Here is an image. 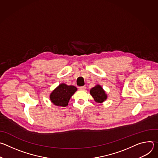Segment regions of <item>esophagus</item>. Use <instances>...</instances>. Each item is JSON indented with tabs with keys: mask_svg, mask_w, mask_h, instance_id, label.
Here are the masks:
<instances>
[{
	"mask_svg": "<svg viewBox=\"0 0 158 158\" xmlns=\"http://www.w3.org/2000/svg\"><path fill=\"white\" fill-rule=\"evenodd\" d=\"M79 90H85V86L79 87Z\"/></svg>",
	"mask_w": 158,
	"mask_h": 158,
	"instance_id": "1",
	"label": "esophagus"
}]
</instances>
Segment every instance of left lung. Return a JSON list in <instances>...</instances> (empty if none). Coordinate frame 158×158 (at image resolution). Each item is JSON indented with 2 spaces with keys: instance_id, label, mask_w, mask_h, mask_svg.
Here are the masks:
<instances>
[{
  "instance_id": "left-lung-1",
  "label": "left lung",
  "mask_w": 158,
  "mask_h": 158,
  "mask_svg": "<svg viewBox=\"0 0 158 158\" xmlns=\"http://www.w3.org/2000/svg\"><path fill=\"white\" fill-rule=\"evenodd\" d=\"M90 94L93 96L94 101L98 103H102L107 98L106 91L99 84H96L90 90Z\"/></svg>"
}]
</instances>
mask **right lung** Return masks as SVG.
I'll use <instances>...</instances> for the list:
<instances>
[{
	"label": "right lung",
	"mask_w": 158,
	"mask_h": 158,
	"mask_svg": "<svg viewBox=\"0 0 158 158\" xmlns=\"http://www.w3.org/2000/svg\"><path fill=\"white\" fill-rule=\"evenodd\" d=\"M77 90V87L74 85H68L65 83L60 84L51 93L50 100L56 106L65 107L68 105L71 98Z\"/></svg>",
	"instance_id": "obj_1"
}]
</instances>
